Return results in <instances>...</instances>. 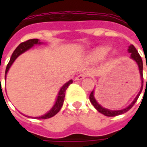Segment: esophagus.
Instances as JSON below:
<instances>
[{
    "mask_svg": "<svg viewBox=\"0 0 147 147\" xmlns=\"http://www.w3.org/2000/svg\"><path fill=\"white\" fill-rule=\"evenodd\" d=\"M86 77V74H80L76 77V80H82L83 78H85Z\"/></svg>",
    "mask_w": 147,
    "mask_h": 147,
    "instance_id": "obj_1",
    "label": "esophagus"
}]
</instances>
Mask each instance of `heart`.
I'll list each match as a JSON object with an SVG mask.
<instances>
[{
  "label": "heart",
  "mask_w": 147,
  "mask_h": 147,
  "mask_svg": "<svg viewBox=\"0 0 147 147\" xmlns=\"http://www.w3.org/2000/svg\"><path fill=\"white\" fill-rule=\"evenodd\" d=\"M110 51H111V48L109 47H100L92 53L91 57L93 59H100L105 57L109 53Z\"/></svg>",
  "instance_id": "heart-1"
}]
</instances>
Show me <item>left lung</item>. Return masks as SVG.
<instances>
[{
  "instance_id": "8db88e82",
  "label": "left lung",
  "mask_w": 147,
  "mask_h": 147,
  "mask_svg": "<svg viewBox=\"0 0 147 147\" xmlns=\"http://www.w3.org/2000/svg\"><path fill=\"white\" fill-rule=\"evenodd\" d=\"M128 51H129V53H130V58L133 59L134 60H135L136 62H137V65H138V66H139V69H140V76H141V79H142V84L144 83V78H143V61H142V59L140 57V54L138 53L137 50L136 49L133 45H130V47H129V49H128ZM146 69H147V65H146ZM146 84H147V78H146ZM143 85H142L141 86V88H140V91L139 94H137V96L136 97L134 101H133L131 104H130L127 107H126L123 110H120V111H111V110H108V109H106V108H104L100 106V105H98V102L96 101V100L94 99V90L91 92V94H90V96H89V99H90V101L92 103L93 106L95 107V109H97L98 112H100L101 114H103L104 115L107 117H115V116H117V115H120V114H124L126 112H127L130 109L132 108V107L134 105H135V103L137 102V99L139 98L140 94L141 93L142 90H143Z\"/></svg>"
}]
</instances>
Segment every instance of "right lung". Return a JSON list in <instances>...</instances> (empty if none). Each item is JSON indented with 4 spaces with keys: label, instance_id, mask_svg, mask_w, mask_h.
<instances>
[{
    "label": "right lung",
    "instance_id": "1",
    "mask_svg": "<svg viewBox=\"0 0 147 147\" xmlns=\"http://www.w3.org/2000/svg\"><path fill=\"white\" fill-rule=\"evenodd\" d=\"M41 42H39V40L38 39H31V40H26L25 42H21L20 44L17 47V49H15L11 57H10V59L8 62L7 65V68H6L5 74L7 75L8 70L10 69V65L13 64V62H14V60L17 59L18 56H19L20 54H22L23 53H24L25 51L28 50L29 49H30L31 47H33V45L35 44H40ZM6 78V76H5ZM72 83V80H70L69 82H68L67 83H65L60 89L59 92V94H58L57 100H56V102H55V105L53 106V107L49 111L47 114H46L43 116L39 117H36L37 119H48L52 117L55 116V114H57L58 112L59 111L60 109L62 108V105H63V102H64L65 99V91L68 88L69 85H71Z\"/></svg>",
    "mask_w": 147,
    "mask_h": 147
}]
</instances>
